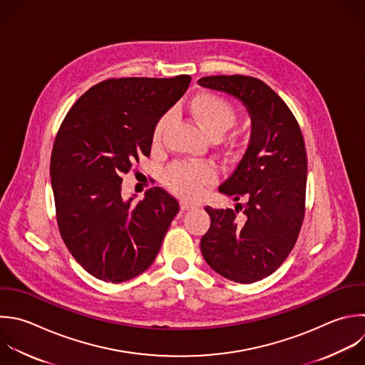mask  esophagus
<instances>
[{
	"label": "esophagus",
	"mask_w": 365,
	"mask_h": 365,
	"mask_svg": "<svg viewBox=\"0 0 365 365\" xmlns=\"http://www.w3.org/2000/svg\"><path fill=\"white\" fill-rule=\"evenodd\" d=\"M180 208H181V211H188V210H194L195 205L191 204V202H187V201H181Z\"/></svg>",
	"instance_id": "esophagus-1"
}]
</instances>
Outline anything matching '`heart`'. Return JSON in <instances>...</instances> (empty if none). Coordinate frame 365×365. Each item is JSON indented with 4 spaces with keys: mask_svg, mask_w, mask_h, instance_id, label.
I'll list each match as a JSON object with an SVG mask.
<instances>
[{
    "mask_svg": "<svg viewBox=\"0 0 365 365\" xmlns=\"http://www.w3.org/2000/svg\"><path fill=\"white\" fill-rule=\"evenodd\" d=\"M188 113L210 140L220 138L237 120L235 108L225 98L211 93L195 94L188 103ZM168 121L170 117L163 115L155 123L151 134L153 147H160ZM214 178L215 173L210 165L185 163L171 165L164 175L167 187L182 198L200 197L202 188L211 184Z\"/></svg>",
    "mask_w": 365,
    "mask_h": 365,
    "instance_id": "heart-1",
    "label": "heart"
}]
</instances>
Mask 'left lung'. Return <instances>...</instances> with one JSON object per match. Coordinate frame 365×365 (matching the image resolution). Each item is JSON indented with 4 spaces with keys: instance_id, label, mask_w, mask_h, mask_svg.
<instances>
[{
    "instance_id": "1",
    "label": "left lung",
    "mask_w": 365,
    "mask_h": 365,
    "mask_svg": "<svg viewBox=\"0 0 365 365\" xmlns=\"http://www.w3.org/2000/svg\"><path fill=\"white\" fill-rule=\"evenodd\" d=\"M198 84L237 98L251 118L247 151L218 188L245 202H237L235 210L207 205L211 225L200 244L214 271L251 284L272 274L298 238L307 187L304 138L287 104L261 80L212 76Z\"/></svg>"
}]
</instances>
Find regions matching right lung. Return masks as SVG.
Segmentation results:
<instances>
[{
    "mask_svg": "<svg viewBox=\"0 0 365 365\" xmlns=\"http://www.w3.org/2000/svg\"><path fill=\"white\" fill-rule=\"evenodd\" d=\"M190 76L113 78L71 107L51 154V185L61 237L77 262L106 282L128 281L155 259L180 211L163 188L133 204L123 175L151 153L155 123L184 96Z\"/></svg>",
    "mask_w": 365,
    "mask_h": 365,
    "instance_id": "1",
    "label": "right lung"
}]
</instances>
